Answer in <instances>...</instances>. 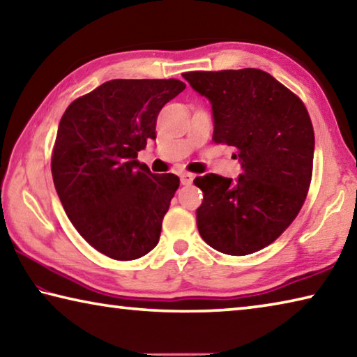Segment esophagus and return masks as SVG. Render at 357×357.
Returning a JSON list of instances; mask_svg holds the SVG:
<instances>
[{"instance_id": "34e87169", "label": "esophagus", "mask_w": 357, "mask_h": 357, "mask_svg": "<svg viewBox=\"0 0 357 357\" xmlns=\"http://www.w3.org/2000/svg\"><path fill=\"white\" fill-rule=\"evenodd\" d=\"M179 178H181V184H184V185H187V184H192V181H193V174L192 173H181L179 174Z\"/></svg>"}]
</instances>
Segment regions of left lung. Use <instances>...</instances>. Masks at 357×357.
Returning a JSON list of instances; mask_svg holds the SVG:
<instances>
[{
    "label": "left lung",
    "instance_id": "obj_1",
    "mask_svg": "<svg viewBox=\"0 0 357 357\" xmlns=\"http://www.w3.org/2000/svg\"><path fill=\"white\" fill-rule=\"evenodd\" d=\"M213 105L215 143L236 149V181L209 173L197 225L204 243L227 255H249L280 236L309 192L315 135L305 105L259 69L185 72Z\"/></svg>",
    "mask_w": 357,
    "mask_h": 357
}]
</instances>
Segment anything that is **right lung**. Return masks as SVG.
<instances>
[{
    "label": "right lung",
    "mask_w": 357,
    "mask_h": 357,
    "mask_svg": "<svg viewBox=\"0 0 357 357\" xmlns=\"http://www.w3.org/2000/svg\"><path fill=\"white\" fill-rule=\"evenodd\" d=\"M170 80H110L75 99L58 126L52 174L72 225L89 245L119 261L146 255L179 187L137 160L155 138L157 114L184 91Z\"/></svg>",
    "instance_id": "add662e5"
}]
</instances>
